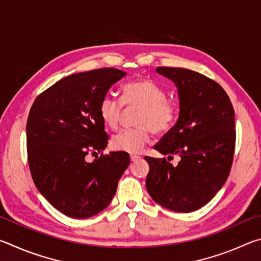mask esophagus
Listing matches in <instances>:
<instances>
[{
  "label": "esophagus",
  "instance_id": "obj_1",
  "mask_svg": "<svg viewBox=\"0 0 261 261\" xmlns=\"http://www.w3.org/2000/svg\"><path fill=\"white\" fill-rule=\"evenodd\" d=\"M139 159H140L139 155H136V154H130V160H131L132 162L139 160Z\"/></svg>",
  "mask_w": 261,
  "mask_h": 261
}]
</instances>
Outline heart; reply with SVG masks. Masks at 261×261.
Masks as SVG:
<instances>
[{"label":"heart","instance_id":"heart-1","mask_svg":"<svg viewBox=\"0 0 261 261\" xmlns=\"http://www.w3.org/2000/svg\"><path fill=\"white\" fill-rule=\"evenodd\" d=\"M123 105L127 108L139 107L137 114L136 129L121 131L113 137L112 146L116 151L139 153L143 151L152 131L163 135L174 126L177 118V108L167 100L165 88L147 78L136 79L122 88V102L112 95L101 100L99 114L101 121L109 129L115 130L120 124Z\"/></svg>","mask_w":261,"mask_h":261}]
</instances>
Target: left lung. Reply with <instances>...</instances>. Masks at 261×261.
Instances as JSON below:
<instances>
[{"label": "left lung", "instance_id": "1", "mask_svg": "<svg viewBox=\"0 0 261 261\" xmlns=\"http://www.w3.org/2000/svg\"><path fill=\"white\" fill-rule=\"evenodd\" d=\"M178 90L179 116L154 146L166 158L145 156L146 189L166 208L189 213L201 208L223 187L235 152V112L226 91L199 72L156 68ZM178 155L173 166L170 160Z\"/></svg>", "mask_w": 261, "mask_h": 261}]
</instances>
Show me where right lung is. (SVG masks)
<instances>
[{"mask_svg": "<svg viewBox=\"0 0 261 261\" xmlns=\"http://www.w3.org/2000/svg\"><path fill=\"white\" fill-rule=\"evenodd\" d=\"M103 68L62 78L34 100L26 124L29 166L35 187L61 213L91 218L105 210L130 165L126 152H102L108 135L99 107L109 88L125 76Z\"/></svg>", "mask_w": 261, "mask_h": 261, "instance_id": "right-lung-1", "label": "right lung"}]
</instances>
